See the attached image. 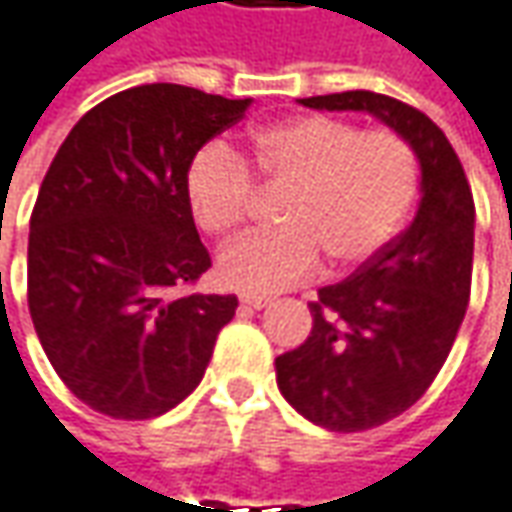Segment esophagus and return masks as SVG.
<instances>
[{
    "mask_svg": "<svg viewBox=\"0 0 512 512\" xmlns=\"http://www.w3.org/2000/svg\"><path fill=\"white\" fill-rule=\"evenodd\" d=\"M240 303L249 309H263V306H269V298L266 295H240Z\"/></svg>",
    "mask_w": 512,
    "mask_h": 512,
    "instance_id": "esophagus-1",
    "label": "esophagus"
}]
</instances>
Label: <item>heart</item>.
Returning a JSON list of instances; mask_svg holds the SVG:
<instances>
[{"instance_id": "heart-1", "label": "heart", "mask_w": 512, "mask_h": 512, "mask_svg": "<svg viewBox=\"0 0 512 512\" xmlns=\"http://www.w3.org/2000/svg\"><path fill=\"white\" fill-rule=\"evenodd\" d=\"M280 191L283 226L243 237L220 255V278L243 292H278L312 278L323 258L349 272L369 263L404 226L421 186L412 143L392 128L303 114L257 128L246 160L229 145H203L186 174L197 226L212 237L240 232L257 186Z\"/></svg>"}]
</instances>
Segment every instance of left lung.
<instances>
[{
    "label": "left lung",
    "instance_id": "obj_1",
    "mask_svg": "<svg viewBox=\"0 0 512 512\" xmlns=\"http://www.w3.org/2000/svg\"><path fill=\"white\" fill-rule=\"evenodd\" d=\"M367 111L404 134L421 163V206L404 232L309 303V338L275 358L295 410L332 433H364L410 410L444 367L473 280L476 206L444 131L418 108L375 91L300 100Z\"/></svg>",
    "mask_w": 512,
    "mask_h": 512
}]
</instances>
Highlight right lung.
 I'll return each instance as SVG.
<instances>
[{"mask_svg":"<svg viewBox=\"0 0 512 512\" xmlns=\"http://www.w3.org/2000/svg\"><path fill=\"white\" fill-rule=\"evenodd\" d=\"M249 100L151 82L94 105L59 145L28 237V309L62 384L145 421L203 381L234 295L186 292L212 257L191 217L194 154Z\"/></svg>","mask_w":512,"mask_h":512,"instance_id":"1","label":"right lung"}]
</instances>
